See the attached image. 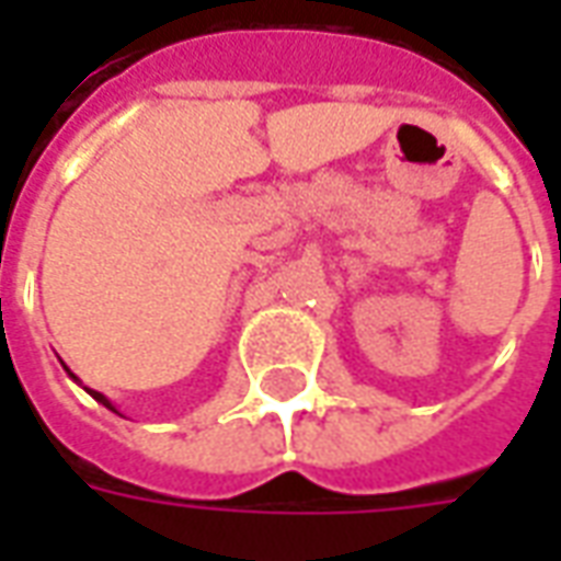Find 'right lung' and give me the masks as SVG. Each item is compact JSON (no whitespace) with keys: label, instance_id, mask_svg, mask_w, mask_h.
I'll return each instance as SVG.
<instances>
[{"label":"right lung","instance_id":"obj_1","mask_svg":"<svg viewBox=\"0 0 561 561\" xmlns=\"http://www.w3.org/2000/svg\"><path fill=\"white\" fill-rule=\"evenodd\" d=\"M66 373H68V376H71V378H75V381H80V378L75 376V373H71L68 366H66ZM83 390H87V393H90V397H92V400H95V402H102L104 409H111V412H116V405H114V402H111V400H107L104 393H99V390H90V388H83ZM116 414H119V412H116Z\"/></svg>","mask_w":561,"mask_h":561}]
</instances>
